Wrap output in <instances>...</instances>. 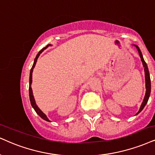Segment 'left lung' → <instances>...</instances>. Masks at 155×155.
I'll use <instances>...</instances> for the list:
<instances>
[{"label": "left lung", "instance_id": "obj_1", "mask_svg": "<svg viewBox=\"0 0 155 155\" xmlns=\"http://www.w3.org/2000/svg\"><path fill=\"white\" fill-rule=\"evenodd\" d=\"M134 46L137 47V51H138L139 56H140L141 60H142V62L143 66H144V68L145 83H146V94H145L144 101H143L142 104V105H141V107H140V108H139V110L138 111V113L137 114H138L141 111H142L143 108H144V106H146L147 103V101L149 100V98H150V92H151V81H150V72H149V70H148V68H147V63L145 62V61L144 60V58H143L142 52H141L140 49H139V48L138 47H137V45H134Z\"/></svg>", "mask_w": 155, "mask_h": 155}]
</instances>
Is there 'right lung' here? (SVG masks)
Here are the masks:
<instances>
[{
    "instance_id": "right-lung-1",
    "label": "right lung",
    "mask_w": 155,
    "mask_h": 155,
    "mask_svg": "<svg viewBox=\"0 0 155 155\" xmlns=\"http://www.w3.org/2000/svg\"><path fill=\"white\" fill-rule=\"evenodd\" d=\"M50 45H47V46H46L45 47H44V48H43L42 49H41V50H40V51H39V53H38V54H37V57H36L35 60H34V64H33V66H32V68H31V71H30V76H29V88H28V91H29V98H30V101H31V104L32 107H33L34 109L35 110V111L37 112V114H38V115H39L41 118H42L44 120H45V121H49V118L47 117V116H46L45 114H44V113H43L42 111H41V110L39 109V107L37 106V105L36 104L35 100H34V95H33V93H32V89H31V83H32V72H33V70H34V67H35L36 63H37V61L38 57H39L40 54H41V53L42 52V51H43L44 50H45V49L46 48H47V47H49V46H50Z\"/></svg>"
}]
</instances>
